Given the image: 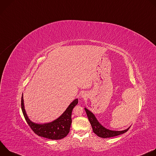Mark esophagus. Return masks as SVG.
<instances>
[{"label": "esophagus", "instance_id": "1", "mask_svg": "<svg viewBox=\"0 0 156 156\" xmlns=\"http://www.w3.org/2000/svg\"><path fill=\"white\" fill-rule=\"evenodd\" d=\"M84 94H82V97H84Z\"/></svg>", "mask_w": 156, "mask_h": 156}]
</instances>
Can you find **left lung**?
<instances>
[{"mask_svg":"<svg viewBox=\"0 0 156 156\" xmlns=\"http://www.w3.org/2000/svg\"><path fill=\"white\" fill-rule=\"evenodd\" d=\"M84 110L87 114V116L88 118L89 121H90L93 132L95 133L96 135H98L99 137L103 138H111L114 136H117L118 135L123 134L125 132H126L129 128L128 127L127 129L122 130V131H114L108 129L104 126H103L97 120L94 114L91 112L90 110H89L86 107L84 108Z\"/></svg>","mask_w":156,"mask_h":156,"instance_id":"left-lung-1","label":"left lung"}]
</instances>
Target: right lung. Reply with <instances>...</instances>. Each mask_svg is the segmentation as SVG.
Instances as JSON below:
<instances>
[{"label":"right lung","instance_id":"add662e5","mask_svg":"<svg viewBox=\"0 0 156 156\" xmlns=\"http://www.w3.org/2000/svg\"><path fill=\"white\" fill-rule=\"evenodd\" d=\"M21 102V110L24 117L31 129L37 135L52 140H57L63 138L69 134L72 122V110L78 102V99H75L58 119L46 123H36L28 118L25 108L23 94Z\"/></svg>","mask_w":156,"mask_h":156}]
</instances>
